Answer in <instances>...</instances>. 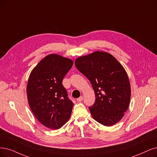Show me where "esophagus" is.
Listing matches in <instances>:
<instances>
[{
    "mask_svg": "<svg viewBox=\"0 0 157 157\" xmlns=\"http://www.w3.org/2000/svg\"><path fill=\"white\" fill-rule=\"evenodd\" d=\"M83 99V97L82 96H80L79 98H78L76 100H77V101H78V102H81V101H82Z\"/></svg>",
    "mask_w": 157,
    "mask_h": 157,
    "instance_id": "obj_1",
    "label": "esophagus"
}]
</instances>
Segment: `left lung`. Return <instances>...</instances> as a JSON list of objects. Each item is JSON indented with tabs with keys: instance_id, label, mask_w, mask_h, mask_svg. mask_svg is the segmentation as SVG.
Returning a JSON list of instances; mask_svg holds the SVG:
<instances>
[{
	"instance_id": "left-lung-1",
	"label": "left lung",
	"mask_w": 157,
	"mask_h": 157,
	"mask_svg": "<svg viewBox=\"0 0 157 157\" xmlns=\"http://www.w3.org/2000/svg\"><path fill=\"white\" fill-rule=\"evenodd\" d=\"M75 65L94 91L96 101L89 107L92 118L108 127L118 123L131 98L130 82L124 67L111 54L102 51L78 57Z\"/></svg>"
}]
</instances>
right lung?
I'll return each mask as SVG.
<instances>
[{
	"instance_id": "right-lung-1",
	"label": "right lung",
	"mask_w": 157,
	"mask_h": 157,
	"mask_svg": "<svg viewBox=\"0 0 157 157\" xmlns=\"http://www.w3.org/2000/svg\"><path fill=\"white\" fill-rule=\"evenodd\" d=\"M73 61L60 55L45 56L32 71L26 86L29 106L39 122L58 129L68 121L74 103L62 84Z\"/></svg>"
}]
</instances>
